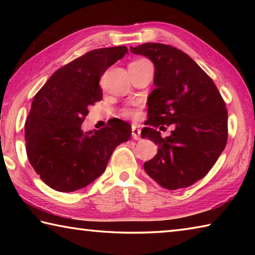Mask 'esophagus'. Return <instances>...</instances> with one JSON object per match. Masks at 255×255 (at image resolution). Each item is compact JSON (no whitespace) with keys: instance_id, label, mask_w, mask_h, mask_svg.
I'll return each mask as SVG.
<instances>
[{"instance_id":"esophagus-1","label":"esophagus","mask_w":255,"mask_h":255,"mask_svg":"<svg viewBox=\"0 0 255 255\" xmlns=\"http://www.w3.org/2000/svg\"><path fill=\"white\" fill-rule=\"evenodd\" d=\"M131 136L133 139H136V140L140 139V129L136 126H132L131 127Z\"/></svg>"}]
</instances>
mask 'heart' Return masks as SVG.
Here are the masks:
<instances>
[{"instance_id": "heart-1", "label": "heart", "mask_w": 255, "mask_h": 255, "mask_svg": "<svg viewBox=\"0 0 255 255\" xmlns=\"http://www.w3.org/2000/svg\"><path fill=\"white\" fill-rule=\"evenodd\" d=\"M146 59H138V60H135V62L132 63H138V62H145ZM124 116L126 118H130V119H137L138 117H139V111H138L137 109H135V108H127V109L124 110Z\"/></svg>"}]
</instances>
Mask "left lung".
<instances>
[{"mask_svg":"<svg viewBox=\"0 0 255 255\" xmlns=\"http://www.w3.org/2000/svg\"><path fill=\"white\" fill-rule=\"evenodd\" d=\"M130 51L152 60L155 68L148 127L140 136L156 144L158 152L144 163V170L163 188H187L208 173L225 148V102L213 80L183 51L155 42L130 47ZM159 124L174 125L170 136L161 138L154 129Z\"/></svg>","mask_w":255,"mask_h":255,"instance_id":"1","label":"left lung"}]
</instances>
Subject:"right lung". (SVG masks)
I'll list each match as a JSON object with an SVG mask.
<instances>
[{
    "label": "right lung",
    "mask_w": 255,
    "mask_h": 255,
    "mask_svg": "<svg viewBox=\"0 0 255 255\" xmlns=\"http://www.w3.org/2000/svg\"><path fill=\"white\" fill-rule=\"evenodd\" d=\"M126 54L125 46L89 51L56 71L34 96L24 125L25 149L33 170L56 191L92 183L115 148L130 139L131 126L120 119L99 130L81 128L89 107L101 101L103 73Z\"/></svg>",
    "instance_id": "add662e5"
}]
</instances>
